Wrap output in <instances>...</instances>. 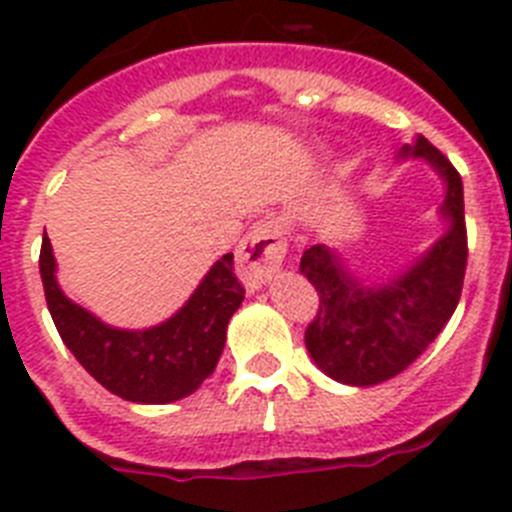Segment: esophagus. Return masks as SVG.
<instances>
[{"label":"esophagus","instance_id":"34e87169","mask_svg":"<svg viewBox=\"0 0 512 512\" xmlns=\"http://www.w3.org/2000/svg\"><path fill=\"white\" fill-rule=\"evenodd\" d=\"M285 245L283 229L275 222H257L239 242L237 250V273L247 288H260L270 275L283 265Z\"/></svg>","mask_w":512,"mask_h":512}]
</instances>
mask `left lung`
<instances>
[{
    "mask_svg": "<svg viewBox=\"0 0 512 512\" xmlns=\"http://www.w3.org/2000/svg\"><path fill=\"white\" fill-rule=\"evenodd\" d=\"M403 155L426 158L446 181L441 211L449 232L423 260L388 285H365L324 245L303 252L301 273L319 293L306 329L313 362L344 385H377L400 375L434 342L457 308L467 270V222L459 170L426 137Z\"/></svg>",
    "mask_w": 512,
    "mask_h": 512,
    "instance_id": "1",
    "label": "left lung"
}]
</instances>
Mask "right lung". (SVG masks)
<instances>
[{
    "instance_id": "obj_1",
    "label": "right lung",
    "mask_w": 512,
    "mask_h": 512,
    "mask_svg": "<svg viewBox=\"0 0 512 512\" xmlns=\"http://www.w3.org/2000/svg\"><path fill=\"white\" fill-rule=\"evenodd\" d=\"M40 278L63 344L96 382L132 403H170L199 388L222 357L227 324L245 298L234 257L224 255L173 319L155 329L122 331L63 296L48 237L40 247Z\"/></svg>"
}]
</instances>
